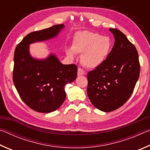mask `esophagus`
I'll return each mask as SVG.
<instances>
[{
    "mask_svg": "<svg viewBox=\"0 0 150 150\" xmlns=\"http://www.w3.org/2000/svg\"><path fill=\"white\" fill-rule=\"evenodd\" d=\"M85 74V71L83 70L82 68L79 67L78 68V71H77V75L78 76H81V75H83Z\"/></svg>",
    "mask_w": 150,
    "mask_h": 150,
    "instance_id": "34e87169",
    "label": "esophagus"
}]
</instances>
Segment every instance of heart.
<instances>
[{
  "instance_id": "1",
  "label": "heart",
  "mask_w": 150,
  "mask_h": 150,
  "mask_svg": "<svg viewBox=\"0 0 150 150\" xmlns=\"http://www.w3.org/2000/svg\"><path fill=\"white\" fill-rule=\"evenodd\" d=\"M112 43L108 37L103 36L98 33L81 32L75 35L71 50L67 54L73 59L75 54H81V62L88 68H95L105 62L110 53Z\"/></svg>"
}]
</instances>
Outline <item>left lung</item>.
Wrapping results in <instances>:
<instances>
[{
    "label": "left lung",
    "instance_id": "left-lung-1",
    "mask_svg": "<svg viewBox=\"0 0 150 150\" xmlns=\"http://www.w3.org/2000/svg\"><path fill=\"white\" fill-rule=\"evenodd\" d=\"M115 41L105 62L87 74V95L98 110H115L130 97L139 77L138 53L118 29L110 28Z\"/></svg>",
    "mask_w": 150,
    "mask_h": 150
}]
</instances>
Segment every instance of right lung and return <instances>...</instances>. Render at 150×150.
Segmentation results:
<instances>
[{
    "instance_id": "right-lung-1",
    "label": "right lung",
    "mask_w": 150,
    "mask_h": 150,
    "mask_svg": "<svg viewBox=\"0 0 150 150\" xmlns=\"http://www.w3.org/2000/svg\"><path fill=\"white\" fill-rule=\"evenodd\" d=\"M63 28V24H57L30 33L15 49L14 86L24 103L39 112H52L62 106L66 97L65 85L75 81L77 67L63 65L54 54L45 59H34L30 54L29 45L54 38Z\"/></svg>"
}]
</instances>
